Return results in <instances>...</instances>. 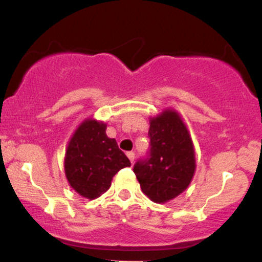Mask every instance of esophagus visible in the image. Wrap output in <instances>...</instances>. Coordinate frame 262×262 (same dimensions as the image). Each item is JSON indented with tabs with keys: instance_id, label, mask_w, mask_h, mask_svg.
<instances>
[{
	"instance_id": "1",
	"label": "esophagus",
	"mask_w": 262,
	"mask_h": 262,
	"mask_svg": "<svg viewBox=\"0 0 262 262\" xmlns=\"http://www.w3.org/2000/svg\"><path fill=\"white\" fill-rule=\"evenodd\" d=\"M127 156H128L129 160H130L132 164H133V162H134V152L133 151H128L127 152Z\"/></svg>"
}]
</instances>
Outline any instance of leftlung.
I'll list each match as a JSON object with an SVG mask.
<instances>
[{
	"instance_id": "8db88e82",
	"label": "left lung",
	"mask_w": 262,
	"mask_h": 262,
	"mask_svg": "<svg viewBox=\"0 0 262 262\" xmlns=\"http://www.w3.org/2000/svg\"><path fill=\"white\" fill-rule=\"evenodd\" d=\"M150 158L134 165L141 191L152 202L166 203L185 192L196 171V151L181 114L165 108L150 117Z\"/></svg>"
}]
</instances>
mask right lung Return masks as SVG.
Masks as SVG:
<instances>
[{
    "label": "right lung",
    "instance_id": "1",
    "mask_svg": "<svg viewBox=\"0 0 262 262\" xmlns=\"http://www.w3.org/2000/svg\"><path fill=\"white\" fill-rule=\"evenodd\" d=\"M107 123L85 118L75 129L66 146L65 176L81 197L96 200L111 187L113 176L130 161L106 134Z\"/></svg>",
    "mask_w": 262,
    "mask_h": 262
}]
</instances>
